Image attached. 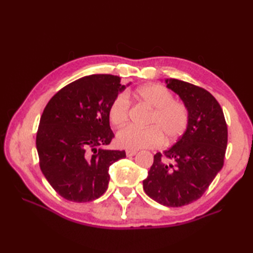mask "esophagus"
<instances>
[{"instance_id":"34e87169","label":"esophagus","mask_w":253,"mask_h":253,"mask_svg":"<svg viewBox=\"0 0 253 253\" xmlns=\"http://www.w3.org/2000/svg\"><path fill=\"white\" fill-rule=\"evenodd\" d=\"M136 153H137V151H133V150H126V155L128 158L133 157V155H135Z\"/></svg>"}]
</instances>
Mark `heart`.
<instances>
[{
  "instance_id": "b5f03b06",
  "label": "heart",
  "mask_w": 253,
  "mask_h": 253,
  "mask_svg": "<svg viewBox=\"0 0 253 253\" xmlns=\"http://www.w3.org/2000/svg\"><path fill=\"white\" fill-rule=\"evenodd\" d=\"M137 98L151 107L152 112L147 121V128L128 126L116 135L120 148L138 150L160 147L165 138L166 142L175 141L186 132L190 121V112L184 102L173 100L169 89L161 84H146L136 90ZM129 99L121 92L109 106V120L115 127L125 125L129 117Z\"/></svg>"
}]
</instances>
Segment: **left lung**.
<instances>
[{
	"mask_svg": "<svg viewBox=\"0 0 253 253\" xmlns=\"http://www.w3.org/2000/svg\"><path fill=\"white\" fill-rule=\"evenodd\" d=\"M166 83L189 109V126L169 150L154 155L142 184L154 201L178 208L201 198L222 169L228 132L222 107L209 91L178 79Z\"/></svg>",
	"mask_w": 253,
	"mask_h": 253,
	"instance_id": "left-lung-1",
	"label": "left lung"
}]
</instances>
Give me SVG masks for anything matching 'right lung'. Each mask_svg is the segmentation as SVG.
<instances>
[{"mask_svg": "<svg viewBox=\"0 0 253 253\" xmlns=\"http://www.w3.org/2000/svg\"><path fill=\"white\" fill-rule=\"evenodd\" d=\"M124 88L121 77L91 75L57 91L44 107L36 138L40 169L66 200L100 198L109 186L110 165L126 157L124 150L101 148L114 138L109 106Z\"/></svg>", "mask_w": 253, "mask_h": 253, "instance_id": "right-lung-1", "label": "right lung"}]
</instances>
